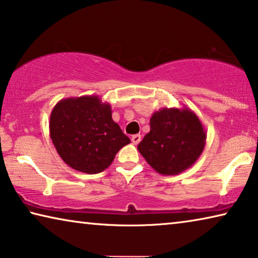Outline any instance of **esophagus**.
<instances>
[{
	"instance_id": "1",
	"label": "esophagus",
	"mask_w": 258,
	"mask_h": 258,
	"mask_svg": "<svg viewBox=\"0 0 258 258\" xmlns=\"http://www.w3.org/2000/svg\"><path fill=\"white\" fill-rule=\"evenodd\" d=\"M141 141H142V136L140 134L134 135V136L132 137V142H133V144H135V145H137Z\"/></svg>"
}]
</instances>
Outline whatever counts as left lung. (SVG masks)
<instances>
[{"mask_svg":"<svg viewBox=\"0 0 258 258\" xmlns=\"http://www.w3.org/2000/svg\"><path fill=\"white\" fill-rule=\"evenodd\" d=\"M207 133L188 107L154 112L150 133L137 149L146 162L162 175H176L195 164L203 152Z\"/></svg>","mask_w":258,"mask_h":258,"instance_id":"1","label":"left lung"}]
</instances>
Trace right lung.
Returning a JSON list of instances; mask_svg holds the SVG:
<instances>
[{"mask_svg": "<svg viewBox=\"0 0 258 258\" xmlns=\"http://www.w3.org/2000/svg\"><path fill=\"white\" fill-rule=\"evenodd\" d=\"M49 134L58 156L78 172L97 174L130 140L98 96L62 99L50 113Z\"/></svg>", "mask_w": 258, "mask_h": 258, "instance_id": "right-lung-1", "label": "right lung"}]
</instances>
